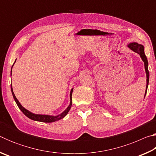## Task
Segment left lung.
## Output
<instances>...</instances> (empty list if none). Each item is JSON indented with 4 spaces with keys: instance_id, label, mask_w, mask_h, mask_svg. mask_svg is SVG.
I'll use <instances>...</instances> for the list:
<instances>
[{
    "instance_id": "obj_1",
    "label": "left lung",
    "mask_w": 156,
    "mask_h": 156,
    "mask_svg": "<svg viewBox=\"0 0 156 156\" xmlns=\"http://www.w3.org/2000/svg\"><path fill=\"white\" fill-rule=\"evenodd\" d=\"M127 47L129 49L134 52L138 53L140 55L142 61L144 62V69H145V72H146V76H147V86H146V90H145L144 97L147 94V91L148 88V85H149V70H148V60L147 58V56H145L144 51V46L141 44H138L136 42H132V43H129L127 44Z\"/></svg>"
}]
</instances>
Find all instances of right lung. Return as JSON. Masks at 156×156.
<instances>
[{"instance_id":"1","label":"right lung","mask_w":156,"mask_h":156,"mask_svg":"<svg viewBox=\"0 0 156 156\" xmlns=\"http://www.w3.org/2000/svg\"><path fill=\"white\" fill-rule=\"evenodd\" d=\"M16 60H15V62L14 63V65L15 64ZM14 65H12V69H11V76H12V67H13V66H14ZM73 89H72V90H71V91H70V95H69L70 103H69V106L67 108H66V109L64 111V112H62L61 113H60V114L57 115H45V114H37V113H34L32 112H30V111L26 109L25 107H23L22 106V105H21L19 102V101H18V99L16 98V96H15L14 91H13L12 85L11 84V91H12L13 98H14L16 103V105H18V108H19V109L21 110V112L24 113V114L26 116H27V118H30V119L32 120H35V121H38V122H56V121L62 119L63 118H65V116L67 115L68 112H69V110L71 109V107H72V96Z\"/></svg>"}]
</instances>
